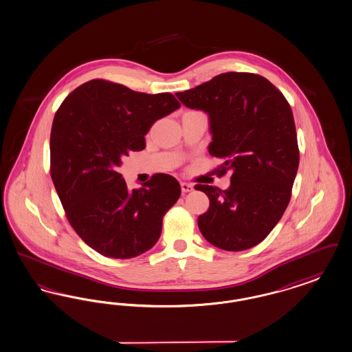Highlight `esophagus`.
<instances>
[{"instance_id": "34e87169", "label": "esophagus", "mask_w": 352, "mask_h": 352, "mask_svg": "<svg viewBox=\"0 0 352 352\" xmlns=\"http://www.w3.org/2000/svg\"><path fill=\"white\" fill-rule=\"evenodd\" d=\"M181 188H182V192H191L194 190V186L191 183L182 182Z\"/></svg>"}]
</instances>
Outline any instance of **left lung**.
I'll list each match as a JSON object with an SVG mask.
<instances>
[{"label":"left lung","instance_id":"obj_1","mask_svg":"<svg viewBox=\"0 0 352 352\" xmlns=\"http://www.w3.org/2000/svg\"><path fill=\"white\" fill-rule=\"evenodd\" d=\"M175 96L186 107L208 113V152L221 161L219 175L232 171L226 191L195 186L210 199L199 229L219 249H250L267 237L291 200L300 160L291 106L265 77L239 72Z\"/></svg>","mask_w":352,"mask_h":352}]
</instances>
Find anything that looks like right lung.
Wrapping results in <instances>:
<instances>
[{
  "label": "right lung",
  "instance_id": "right-lung-1",
  "mask_svg": "<svg viewBox=\"0 0 352 352\" xmlns=\"http://www.w3.org/2000/svg\"><path fill=\"white\" fill-rule=\"evenodd\" d=\"M181 107L170 93L145 94L124 85L91 80L58 107L51 129V177L76 233L99 254L128 259L161 236L165 213L181 197L169 174H155L128 190L118 168L145 148L158 119Z\"/></svg>",
  "mask_w": 352,
  "mask_h": 352
}]
</instances>
